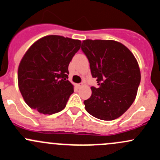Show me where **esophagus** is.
Segmentation results:
<instances>
[{"mask_svg": "<svg viewBox=\"0 0 160 160\" xmlns=\"http://www.w3.org/2000/svg\"><path fill=\"white\" fill-rule=\"evenodd\" d=\"M83 86V83H78V84H77V88H82V87Z\"/></svg>", "mask_w": 160, "mask_h": 160, "instance_id": "34e87169", "label": "esophagus"}]
</instances>
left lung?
<instances>
[{
	"instance_id": "1",
	"label": "left lung",
	"mask_w": 160,
	"mask_h": 160,
	"mask_svg": "<svg viewBox=\"0 0 160 160\" xmlns=\"http://www.w3.org/2000/svg\"><path fill=\"white\" fill-rule=\"evenodd\" d=\"M81 50L98 85L91 87V96L83 101L86 111L101 120L118 118L136 97L141 80L137 60L128 48L113 40H84Z\"/></svg>"
}]
</instances>
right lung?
<instances>
[{"instance_id": "obj_1", "label": "right lung", "mask_w": 160, "mask_h": 160, "mask_svg": "<svg viewBox=\"0 0 160 160\" xmlns=\"http://www.w3.org/2000/svg\"><path fill=\"white\" fill-rule=\"evenodd\" d=\"M80 43L60 35H48L26 52L19 65L18 80L21 93L31 108L44 114L65 108L73 93L68 67Z\"/></svg>"}]
</instances>
